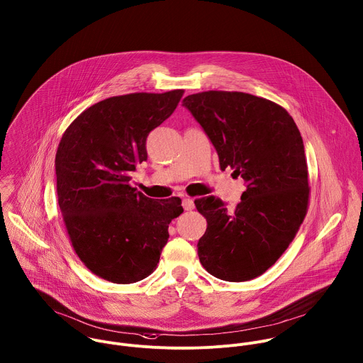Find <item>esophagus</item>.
I'll return each instance as SVG.
<instances>
[{"label": "esophagus", "mask_w": 363, "mask_h": 363, "mask_svg": "<svg viewBox=\"0 0 363 363\" xmlns=\"http://www.w3.org/2000/svg\"><path fill=\"white\" fill-rule=\"evenodd\" d=\"M182 206H184V209H185V211H192V209L195 208V203H194V201H192V199L185 198V199L182 201Z\"/></svg>", "instance_id": "34e87169"}]
</instances>
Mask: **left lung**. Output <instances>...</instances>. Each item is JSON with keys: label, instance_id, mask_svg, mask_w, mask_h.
Instances as JSON below:
<instances>
[{"label": "left lung", "instance_id": "1", "mask_svg": "<svg viewBox=\"0 0 363 363\" xmlns=\"http://www.w3.org/2000/svg\"><path fill=\"white\" fill-rule=\"evenodd\" d=\"M247 189L230 212L208 196L196 199L208 228L198 242L203 268L228 282L262 275L286 251L308 203V174L300 132L272 101L227 91H206L182 101Z\"/></svg>", "mask_w": 363, "mask_h": 363}]
</instances>
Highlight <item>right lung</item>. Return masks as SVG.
Instances as JSON below:
<instances>
[{
	"instance_id": "right-lung-1",
	"label": "right lung",
	"mask_w": 363,
	"mask_h": 363,
	"mask_svg": "<svg viewBox=\"0 0 363 363\" xmlns=\"http://www.w3.org/2000/svg\"><path fill=\"white\" fill-rule=\"evenodd\" d=\"M184 89L106 98L85 109L56 152L57 199L74 251L105 281L135 284L157 267L179 198L155 201L129 185L145 140L175 111Z\"/></svg>"
}]
</instances>
